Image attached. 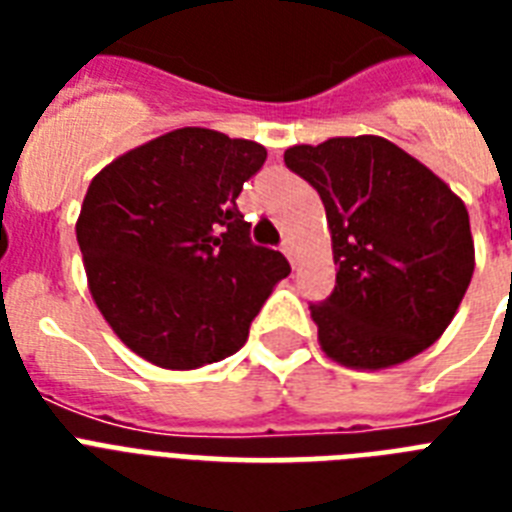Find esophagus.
I'll list each match as a JSON object with an SVG mask.
<instances>
[{
	"instance_id": "1",
	"label": "esophagus",
	"mask_w": 512,
	"mask_h": 512,
	"mask_svg": "<svg viewBox=\"0 0 512 512\" xmlns=\"http://www.w3.org/2000/svg\"><path fill=\"white\" fill-rule=\"evenodd\" d=\"M281 252H284V255H287L289 260L295 263V241H292V239L284 241V244H281Z\"/></svg>"
}]
</instances>
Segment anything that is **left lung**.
Instances as JSON below:
<instances>
[{"mask_svg": "<svg viewBox=\"0 0 512 512\" xmlns=\"http://www.w3.org/2000/svg\"><path fill=\"white\" fill-rule=\"evenodd\" d=\"M284 162L319 191L332 233L335 292L311 305L321 350L364 372L420 356L473 279L465 201L380 135L292 146Z\"/></svg>", "mask_w": 512, "mask_h": 512, "instance_id": "8db88e82", "label": "left lung"}]
</instances>
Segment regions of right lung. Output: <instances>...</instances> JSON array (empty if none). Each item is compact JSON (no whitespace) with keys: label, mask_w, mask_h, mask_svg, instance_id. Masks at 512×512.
I'll return each mask as SVG.
<instances>
[{"label":"right lung","mask_w":512,"mask_h":512,"mask_svg":"<svg viewBox=\"0 0 512 512\" xmlns=\"http://www.w3.org/2000/svg\"><path fill=\"white\" fill-rule=\"evenodd\" d=\"M260 143L183 127L92 177L76 241L90 295L114 335L151 364L188 372L247 342L287 257L249 241L236 207L263 167Z\"/></svg>","instance_id":"right-lung-1"}]
</instances>
